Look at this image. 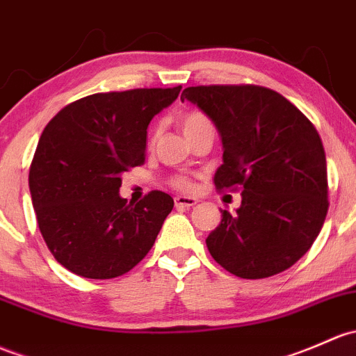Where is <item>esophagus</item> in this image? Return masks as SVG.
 Returning <instances> with one entry per match:
<instances>
[{"label": "esophagus", "instance_id": "obj_1", "mask_svg": "<svg viewBox=\"0 0 356 356\" xmlns=\"http://www.w3.org/2000/svg\"><path fill=\"white\" fill-rule=\"evenodd\" d=\"M174 201L177 208H191L197 203L196 197H191V196H177Z\"/></svg>", "mask_w": 356, "mask_h": 356}]
</instances>
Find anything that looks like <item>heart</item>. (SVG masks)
<instances>
[{"mask_svg": "<svg viewBox=\"0 0 356 356\" xmlns=\"http://www.w3.org/2000/svg\"><path fill=\"white\" fill-rule=\"evenodd\" d=\"M181 126H182V131H184L186 138L189 140V138H193L194 134L200 133L201 129L209 128L211 124H209L207 115L201 114V112L197 111H191V112H186V114L181 118ZM172 186H174L175 189H181V191H189L193 188L189 179L182 177V175L172 179Z\"/></svg>", "mask_w": 356, "mask_h": 356, "instance_id": "obj_1", "label": "heart"}]
</instances>
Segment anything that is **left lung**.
<instances>
[{
	"label": "left lung",
	"instance_id": "left-lung-1",
	"mask_svg": "<svg viewBox=\"0 0 356 356\" xmlns=\"http://www.w3.org/2000/svg\"><path fill=\"white\" fill-rule=\"evenodd\" d=\"M181 100L215 122L223 163L218 191H241V208L208 235L213 259L245 280L278 275L310 249L326 220L323 141L290 100L257 85L188 87Z\"/></svg>",
	"mask_w": 356,
	"mask_h": 356
}]
</instances>
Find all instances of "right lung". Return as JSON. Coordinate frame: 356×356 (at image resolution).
Returning <instances> with one entry per match:
<instances>
[{"mask_svg":"<svg viewBox=\"0 0 356 356\" xmlns=\"http://www.w3.org/2000/svg\"><path fill=\"white\" fill-rule=\"evenodd\" d=\"M181 88L93 93L44 128L29 172L32 204L52 256L74 275L121 276L155 244L174 200L152 191L131 204L119 188L121 175L145 162L149 121Z\"/></svg>","mask_w":356,"mask_h":356,"instance_id":"add662e5","label":"right lung"}]
</instances>
